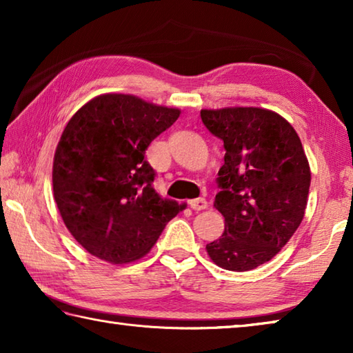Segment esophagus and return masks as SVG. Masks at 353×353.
<instances>
[{"instance_id":"34e87169","label":"esophagus","mask_w":353,"mask_h":353,"mask_svg":"<svg viewBox=\"0 0 353 353\" xmlns=\"http://www.w3.org/2000/svg\"><path fill=\"white\" fill-rule=\"evenodd\" d=\"M188 205L193 208V210H204V208H207V201L204 198L191 199L188 201Z\"/></svg>"}]
</instances>
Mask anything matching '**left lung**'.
<instances>
[{
	"label": "left lung",
	"mask_w": 353,
	"mask_h": 353,
	"mask_svg": "<svg viewBox=\"0 0 353 353\" xmlns=\"http://www.w3.org/2000/svg\"><path fill=\"white\" fill-rule=\"evenodd\" d=\"M210 134L224 141L214 207L224 234L207 252L227 271L270 261L305 213L312 172L296 130L276 112L259 107L201 110Z\"/></svg>",
	"instance_id": "1"
}]
</instances>
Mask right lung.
I'll return each mask as SVG.
<instances>
[{
  "label": "right lung",
  "instance_id": "1",
  "mask_svg": "<svg viewBox=\"0 0 353 353\" xmlns=\"http://www.w3.org/2000/svg\"><path fill=\"white\" fill-rule=\"evenodd\" d=\"M179 115L132 94L109 93L70 119L54 154L52 188L65 225L87 252L113 265L139 260L182 210L155 193V171L145 159Z\"/></svg>",
  "mask_w": 353,
  "mask_h": 353
}]
</instances>
